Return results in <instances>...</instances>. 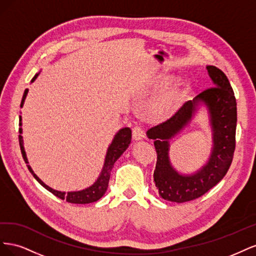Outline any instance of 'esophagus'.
<instances>
[{"instance_id": "34e87169", "label": "esophagus", "mask_w": 256, "mask_h": 256, "mask_svg": "<svg viewBox=\"0 0 256 256\" xmlns=\"http://www.w3.org/2000/svg\"><path fill=\"white\" fill-rule=\"evenodd\" d=\"M144 136H145V132L141 127L136 126L132 129V138H134V141H140V140H142Z\"/></svg>"}]
</instances>
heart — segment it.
Segmentation results:
<instances>
[{
  "label": "heart",
  "mask_w": 256,
  "mask_h": 256,
  "mask_svg": "<svg viewBox=\"0 0 256 256\" xmlns=\"http://www.w3.org/2000/svg\"><path fill=\"white\" fill-rule=\"evenodd\" d=\"M180 100V88L176 85L164 90L152 100L150 112L156 116H164L172 112Z\"/></svg>",
  "instance_id": "heart-1"
}]
</instances>
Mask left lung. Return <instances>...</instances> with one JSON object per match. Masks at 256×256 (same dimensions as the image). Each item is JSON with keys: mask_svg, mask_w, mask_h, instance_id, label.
Masks as SVG:
<instances>
[{"mask_svg": "<svg viewBox=\"0 0 256 256\" xmlns=\"http://www.w3.org/2000/svg\"><path fill=\"white\" fill-rule=\"evenodd\" d=\"M214 88L184 102L171 118L147 130L154 140L157 164L154 180L159 196L175 203L196 200L218 184L228 173L235 150L237 104L228 76L216 66H206ZM205 105L212 129L213 146L206 164L191 174H182L169 159V141L190 122L200 106Z\"/></svg>", "mask_w": 256, "mask_h": 256, "instance_id": "8db88e82", "label": "left lung"}]
</instances>
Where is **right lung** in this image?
Listing matches in <instances>:
<instances>
[{"mask_svg":"<svg viewBox=\"0 0 256 256\" xmlns=\"http://www.w3.org/2000/svg\"><path fill=\"white\" fill-rule=\"evenodd\" d=\"M40 74H36L34 76V78L32 79L30 82H34L36 80V78ZM28 90L26 88L24 90V94H23L22 100H21V104L20 106H23V104H24V100L26 98L28 95ZM22 118H21V115L19 116V144H20V150L22 152V157L24 159L26 166L28 168V171L32 173V175L34 176L35 180L40 182L44 188L47 189L48 191H50L52 194H54L56 196L62 198V200H66V202L68 203H72V204H88V203H94L96 200H98L99 198H102V196L106 193V189H108V186H109V180H110V175H111V171L114 166V164L116 162L122 152H125L128 146L131 142V129L129 127H125V128H122L118 131V134L114 136V138L112 140V143L110 144V146L108 147V150H106V159H104V168L102 170V172H100L97 180L92 184L90 187L85 188L83 190L80 191H69V192H64V191H58V190H54L49 186L46 184L40 177H38L34 171L30 168V166L28 164V157H26V154L24 150V146H23V138H22Z\"/></svg>","mask_w":256,"mask_h":256,"instance_id":"add662e5","label":"right lung"}]
</instances>
